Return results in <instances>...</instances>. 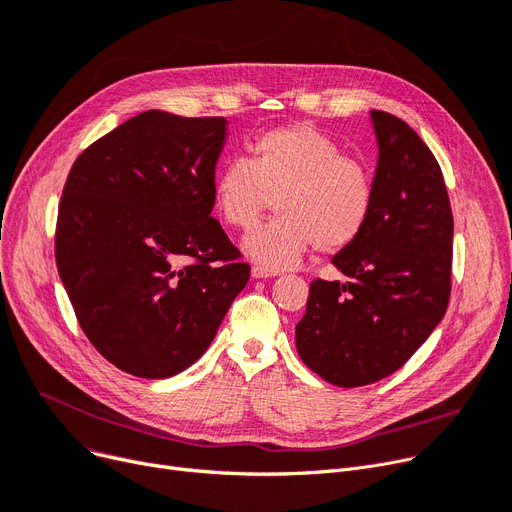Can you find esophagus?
Segmentation results:
<instances>
[{
    "mask_svg": "<svg viewBox=\"0 0 512 512\" xmlns=\"http://www.w3.org/2000/svg\"><path fill=\"white\" fill-rule=\"evenodd\" d=\"M251 276H253L255 280H261V278H272V276H278V272H276V270H270V267H263V265H253Z\"/></svg>",
    "mask_w": 512,
    "mask_h": 512,
    "instance_id": "esophagus-1",
    "label": "esophagus"
}]
</instances>
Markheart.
Listing matches in <instances>:
<instances>
[{
	"instance_id": "obj_1",
	"label": "heart",
	"mask_w": 512,
	"mask_h": 512,
	"mask_svg": "<svg viewBox=\"0 0 512 512\" xmlns=\"http://www.w3.org/2000/svg\"><path fill=\"white\" fill-rule=\"evenodd\" d=\"M253 159H232L213 180V207L236 230H251L272 207L280 218L251 232L242 249L282 270L315 247L338 253L363 234L373 211V178L359 159L311 124L272 128L253 141Z\"/></svg>"
}]
</instances>
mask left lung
<instances>
[{"label": "left lung", "instance_id": "left-lung-1", "mask_svg": "<svg viewBox=\"0 0 512 512\" xmlns=\"http://www.w3.org/2000/svg\"><path fill=\"white\" fill-rule=\"evenodd\" d=\"M369 116L378 141L371 218L332 257L348 280H313L297 324L303 363L340 388L405 365L450 299L454 224L442 170L407 122L380 110Z\"/></svg>", "mask_w": 512, "mask_h": 512}]
</instances>
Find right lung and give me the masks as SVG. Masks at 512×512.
<instances>
[{
	"label": "right lung",
	"instance_id": "obj_1",
	"mask_svg": "<svg viewBox=\"0 0 512 512\" xmlns=\"http://www.w3.org/2000/svg\"><path fill=\"white\" fill-rule=\"evenodd\" d=\"M226 118L149 110L78 155L56 263L78 324L118 369L164 380L218 334L251 267L211 218Z\"/></svg>",
	"mask_w": 512,
	"mask_h": 512
}]
</instances>
